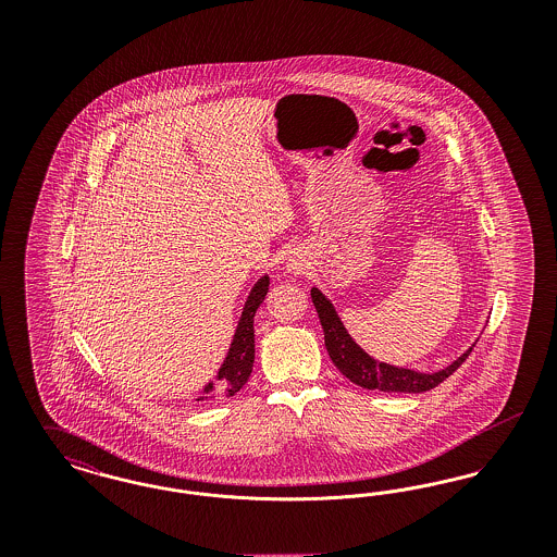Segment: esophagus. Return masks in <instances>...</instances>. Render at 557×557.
I'll list each match as a JSON object with an SVG mask.
<instances>
[{"label": "esophagus", "instance_id": "esophagus-1", "mask_svg": "<svg viewBox=\"0 0 557 557\" xmlns=\"http://www.w3.org/2000/svg\"><path fill=\"white\" fill-rule=\"evenodd\" d=\"M288 269H290V271H294V273H298V271H300V263L292 261L290 265H288Z\"/></svg>", "mask_w": 557, "mask_h": 557}]
</instances>
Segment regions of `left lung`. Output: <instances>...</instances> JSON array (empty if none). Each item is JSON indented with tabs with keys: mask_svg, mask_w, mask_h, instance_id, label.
I'll use <instances>...</instances> for the list:
<instances>
[{
	"mask_svg": "<svg viewBox=\"0 0 557 557\" xmlns=\"http://www.w3.org/2000/svg\"><path fill=\"white\" fill-rule=\"evenodd\" d=\"M311 300L315 305V311H318L319 321L323 327V338H325V348L330 352V359L352 384L368 388V391H382V393L432 391L434 386L445 382L450 373L468 359V355L472 352V346H476L474 343L445 370L434 371V373L398 368V366H391V363L373 359L352 341V336L346 332L343 319L338 318L332 300L323 292L319 288H311Z\"/></svg>",
	"mask_w": 557,
	"mask_h": 557,
	"instance_id": "8db88e82",
	"label": "left lung"
}]
</instances>
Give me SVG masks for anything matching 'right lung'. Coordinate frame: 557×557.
<instances>
[{"mask_svg":"<svg viewBox=\"0 0 557 557\" xmlns=\"http://www.w3.org/2000/svg\"><path fill=\"white\" fill-rule=\"evenodd\" d=\"M269 290V275H263L248 294L238 327L234 332L230 350L216 371V377L211 380L196 400H211V398L234 397L239 388L248 382L255 363V313L265 300Z\"/></svg>","mask_w":557,"mask_h":557,"instance_id":"obj_1","label":"right lung"}]
</instances>
